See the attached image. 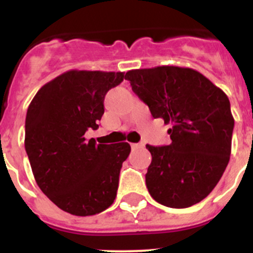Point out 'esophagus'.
<instances>
[{"mask_svg":"<svg viewBox=\"0 0 253 253\" xmlns=\"http://www.w3.org/2000/svg\"><path fill=\"white\" fill-rule=\"evenodd\" d=\"M131 147H132V149H138V148L143 147V143H132Z\"/></svg>","mask_w":253,"mask_h":253,"instance_id":"34e87169","label":"esophagus"}]
</instances>
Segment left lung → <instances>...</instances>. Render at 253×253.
Segmentation results:
<instances>
[{
    "label": "left lung",
    "instance_id": "obj_1",
    "mask_svg": "<svg viewBox=\"0 0 253 253\" xmlns=\"http://www.w3.org/2000/svg\"><path fill=\"white\" fill-rule=\"evenodd\" d=\"M125 79L154 119L171 125L169 145H145L150 196L170 208L205 200L230 159L234 117L226 94L197 71L176 66L132 70Z\"/></svg>",
    "mask_w": 253,
    "mask_h": 253
}]
</instances>
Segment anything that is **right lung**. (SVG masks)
Wrapping results in <instances>:
<instances>
[{
	"label": "right lung",
	"mask_w": 253,
	"mask_h": 253,
	"mask_svg": "<svg viewBox=\"0 0 253 253\" xmlns=\"http://www.w3.org/2000/svg\"><path fill=\"white\" fill-rule=\"evenodd\" d=\"M124 72L68 71L39 89L25 117V152L40 190L73 215H94L116 198L127 142L96 144L85 132L99 127L106 93Z\"/></svg>",
	"instance_id": "obj_1"
}]
</instances>
